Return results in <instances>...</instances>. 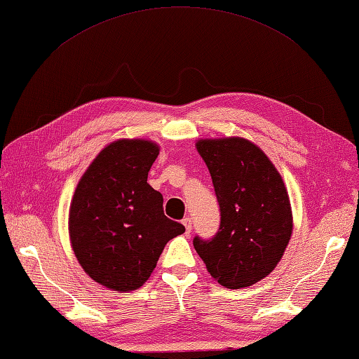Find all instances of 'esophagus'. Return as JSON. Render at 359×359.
<instances>
[{
  "label": "esophagus",
  "mask_w": 359,
  "mask_h": 359,
  "mask_svg": "<svg viewBox=\"0 0 359 359\" xmlns=\"http://www.w3.org/2000/svg\"><path fill=\"white\" fill-rule=\"evenodd\" d=\"M182 224H184L186 232L190 233V231H192V220H190V218L187 217V218H184V220H182Z\"/></svg>",
  "instance_id": "esophagus-1"
}]
</instances>
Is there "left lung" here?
Masks as SVG:
<instances>
[{"instance_id": "obj_1", "label": "left lung", "mask_w": 359, "mask_h": 359, "mask_svg": "<svg viewBox=\"0 0 359 359\" xmlns=\"http://www.w3.org/2000/svg\"><path fill=\"white\" fill-rule=\"evenodd\" d=\"M196 150L210 172L222 220L214 237H195L194 246L223 287H251L277 266L291 238L287 187L269 158L248 139H200Z\"/></svg>"}]
</instances>
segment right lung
<instances>
[{
    "mask_svg": "<svg viewBox=\"0 0 359 359\" xmlns=\"http://www.w3.org/2000/svg\"><path fill=\"white\" fill-rule=\"evenodd\" d=\"M159 147L145 139H119L82 175L69 208V238L83 271L114 291L149 280L167 241L184 226L164 215L163 195L147 177Z\"/></svg>",
    "mask_w": 359,
    "mask_h": 359,
    "instance_id": "right-lung-1",
    "label": "right lung"
}]
</instances>
